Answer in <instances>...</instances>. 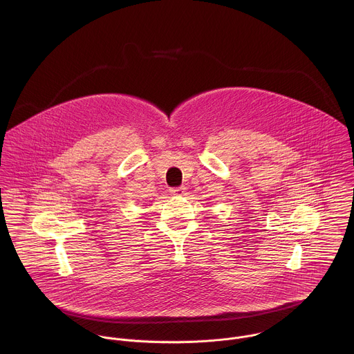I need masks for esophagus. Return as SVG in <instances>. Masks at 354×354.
I'll list each match as a JSON object with an SVG mask.
<instances>
[{"label":"esophagus","instance_id":"34e87169","mask_svg":"<svg viewBox=\"0 0 354 354\" xmlns=\"http://www.w3.org/2000/svg\"><path fill=\"white\" fill-rule=\"evenodd\" d=\"M170 194H171V195H177V196H183V195L185 194V188H183V187L171 188V189H170Z\"/></svg>","mask_w":354,"mask_h":354}]
</instances>
